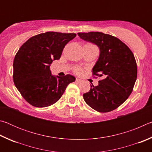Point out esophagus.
Listing matches in <instances>:
<instances>
[{
    "label": "esophagus",
    "instance_id": "1",
    "mask_svg": "<svg viewBox=\"0 0 152 152\" xmlns=\"http://www.w3.org/2000/svg\"><path fill=\"white\" fill-rule=\"evenodd\" d=\"M82 80L79 79V78H76V82H82Z\"/></svg>",
    "mask_w": 152,
    "mask_h": 152
}]
</instances>
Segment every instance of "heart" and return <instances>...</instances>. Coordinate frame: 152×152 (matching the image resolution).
Returning a JSON list of instances; mask_svg holds the SVG:
<instances>
[{
	"mask_svg": "<svg viewBox=\"0 0 152 152\" xmlns=\"http://www.w3.org/2000/svg\"><path fill=\"white\" fill-rule=\"evenodd\" d=\"M88 44H89V45H92V46H94V45H92V44H90V43H88ZM94 47H95V46H94ZM74 72H76V74H81V73L82 72V69H81V68H75V70H74Z\"/></svg>",
	"mask_w": 152,
	"mask_h": 152,
	"instance_id": "heart-1",
	"label": "heart"
}]
</instances>
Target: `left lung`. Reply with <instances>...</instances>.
Here are the masks:
<instances>
[{"label":"left lung","mask_w":152,"mask_h":152,"mask_svg":"<svg viewBox=\"0 0 152 152\" xmlns=\"http://www.w3.org/2000/svg\"><path fill=\"white\" fill-rule=\"evenodd\" d=\"M82 39L94 43L99 58L92 68L94 75L102 77L99 84L91 85L83 94L84 101L101 113L115 110L133 91L137 76V64L132 51L119 39L102 32L78 33Z\"/></svg>","instance_id":"left-lung-1"}]
</instances>
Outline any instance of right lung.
<instances>
[{
    "instance_id": "add662e5",
    "label": "right lung",
    "mask_w": 152,
    "mask_h": 152,
    "mask_svg": "<svg viewBox=\"0 0 152 152\" xmlns=\"http://www.w3.org/2000/svg\"><path fill=\"white\" fill-rule=\"evenodd\" d=\"M75 33L49 31L28 39L19 48L13 61V81L25 101L35 107L54 104L75 77L51 75L50 64L60 58L63 49Z\"/></svg>"
}]
</instances>
